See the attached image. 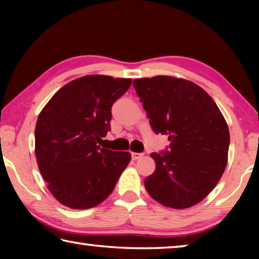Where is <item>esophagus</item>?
<instances>
[{
	"label": "esophagus",
	"mask_w": 259,
	"mask_h": 259,
	"mask_svg": "<svg viewBox=\"0 0 259 259\" xmlns=\"http://www.w3.org/2000/svg\"><path fill=\"white\" fill-rule=\"evenodd\" d=\"M131 156H133V160H138L143 156V153H131Z\"/></svg>",
	"instance_id": "obj_1"
}]
</instances>
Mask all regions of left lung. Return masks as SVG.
Returning <instances> with one entry per match:
<instances>
[{"label": "left lung", "instance_id": "left-lung-1", "mask_svg": "<svg viewBox=\"0 0 259 259\" xmlns=\"http://www.w3.org/2000/svg\"><path fill=\"white\" fill-rule=\"evenodd\" d=\"M134 88L156 135L169 148L152 153L155 171L145 179L153 199L174 209L202 201L227 164L230 131L213 99L191 81L159 75L134 80Z\"/></svg>", "mask_w": 259, "mask_h": 259}]
</instances>
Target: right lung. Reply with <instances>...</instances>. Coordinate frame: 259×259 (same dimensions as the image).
<instances>
[{"label": "right lung", "mask_w": 259, "mask_h": 259, "mask_svg": "<svg viewBox=\"0 0 259 259\" xmlns=\"http://www.w3.org/2000/svg\"><path fill=\"white\" fill-rule=\"evenodd\" d=\"M131 78L87 75L65 84L37 117L35 155L51 194L72 209L96 207L107 198L131 160L129 152L100 148L111 130L112 105Z\"/></svg>", "instance_id": "obj_1"}]
</instances>
